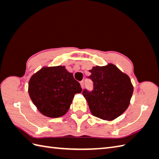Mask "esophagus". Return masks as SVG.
I'll list each match as a JSON object with an SVG mask.
<instances>
[{"mask_svg":"<svg viewBox=\"0 0 159 159\" xmlns=\"http://www.w3.org/2000/svg\"><path fill=\"white\" fill-rule=\"evenodd\" d=\"M80 86H81L82 88H83V87H84V81H83V80H81V81L80 82Z\"/></svg>","mask_w":159,"mask_h":159,"instance_id":"1","label":"esophagus"}]
</instances>
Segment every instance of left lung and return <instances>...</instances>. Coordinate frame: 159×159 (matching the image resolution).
<instances>
[{"label": "left lung", "instance_id": "1", "mask_svg": "<svg viewBox=\"0 0 159 159\" xmlns=\"http://www.w3.org/2000/svg\"><path fill=\"white\" fill-rule=\"evenodd\" d=\"M89 72L93 90L85 89L83 95L92 115L106 120L119 117L127 109L133 93L130 78L113 64L93 67Z\"/></svg>", "mask_w": 159, "mask_h": 159}]
</instances>
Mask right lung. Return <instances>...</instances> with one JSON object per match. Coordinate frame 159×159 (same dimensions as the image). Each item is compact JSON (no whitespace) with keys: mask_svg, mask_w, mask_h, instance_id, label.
<instances>
[{"mask_svg":"<svg viewBox=\"0 0 159 159\" xmlns=\"http://www.w3.org/2000/svg\"><path fill=\"white\" fill-rule=\"evenodd\" d=\"M82 92L80 83L64 66L43 67L33 75L29 93L43 115L59 117L65 115L76 93Z\"/></svg>","mask_w":159,"mask_h":159,"instance_id":"right-lung-1","label":"right lung"}]
</instances>
